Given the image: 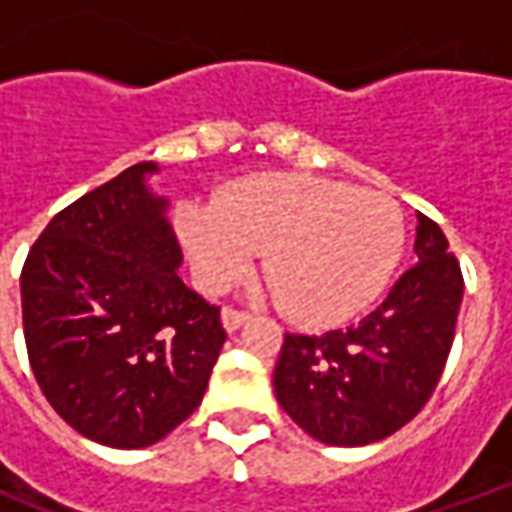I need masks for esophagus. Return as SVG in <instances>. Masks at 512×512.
I'll use <instances>...</instances> for the list:
<instances>
[{
    "label": "esophagus",
    "mask_w": 512,
    "mask_h": 512,
    "mask_svg": "<svg viewBox=\"0 0 512 512\" xmlns=\"http://www.w3.org/2000/svg\"><path fill=\"white\" fill-rule=\"evenodd\" d=\"M249 321V312L238 310V307H224L222 310V323L227 332H235V329H241L244 323Z\"/></svg>",
    "instance_id": "1"
}]
</instances>
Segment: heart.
Instances as JSON below:
<instances>
[{
    "label": "heart",
    "instance_id": "b5f03b06",
    "mask_svg": "<svg viewBox=\"0 0 512 512\" xmlns=\"http://www.w3.org/2000/svg\"><path fill=\"white\" fill-rule=\"evenodd\" d=\"M178 235L202 288H230L263 252L279 307L307 326H332L384 290L406 227L397 202L378 191L312 175H257L216 205H180Z\"/></svg>",
    "mask_w": 512,
    "mask_h": 512
}]
</instances>
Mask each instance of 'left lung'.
<instances>
[{
    "label": "left lung",
    "mask_w": 512,
    "mask_h": 512,
    "mask_svg": "<svg viewBox=\"0 0 512 512\" xmlns=\"http://www.w3.org/2000/svg\"><path fill=\"white\" fill-rule=\"evenodd\" d=\"M417 263L359 323L285 334L274 392L312 439L362 447L417 417L439 384L463 299L458 257L441 227L417 213Z\"/></svg>",
    "instance_id": "obj_1"
}]
</instances>
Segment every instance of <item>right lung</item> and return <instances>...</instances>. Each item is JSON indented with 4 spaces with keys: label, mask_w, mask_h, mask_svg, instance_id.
Listing matches in <instances>:
<instances>
[{
    "label": "right lung",
    "mask_w": 512,
    "mask_h": 512,
    "mask_svg": "<svg viewBox=\"0 0 512 512\" xmlns=\"http://www.w3.org/2000/svg\"><path fill=\"white\" fill-rule=\"evenodd\" d=\"M153 161L62 208L21 268L32 373L87 439L139 450L200 406L227 332L219 307L183 285L180 244L150 194Z\"/></svg>",
    "instance_id": "add662e5"
}]
</instances>
